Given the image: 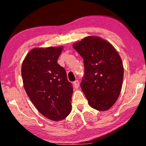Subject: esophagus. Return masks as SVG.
<instances>
[{
    "label": "esophagus",
    "mask_w": 146,
    "mask_h": 146,
    "mask_svg": "<svg viewBox=\"0 0 146 146\" xmlns=\"http://www.w3.org/2000/svg\"><path fill=\"white\" fill-rule=\"evenodd\" d=\"M73 85H74L75 88H76V89L78 88L79 86V81H78V80L75 81L74 83H73Z\"/></svg>",
    "instance_id": "1"
}]
</instances>
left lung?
I'll use <instances>...</instances> for the list:
<instances>
[{
	"label": "left lung",
	"mask_w": 146,
	"mask_h": 146,
	"mask_svg": "<svg viewBox=\"0 0 146 146\" xmlns=\"http://www.w3.org/2000/svg\"><path fill=\"white\" fill-rule=\"evenodd\" d=\"M73 46L83 59L85 72L80 85L89 105L98 111L109 110L121 90V57L110 42L98 36H87Z\"/></svg>",
	"instance_id": "obj_1"
}]
</instances>
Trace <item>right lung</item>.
<instances>
[{
    "label": "right lung",
    "mask_w": 146,
    "mask_h": 146,
    "mask_svg": "<svg viewBox=\"0 0 146 146\" xmlns=\"http://www.w3.org/2000/svg\"><path fill=\"white\" fill-rule=\"evenodd\" d=\"M63 48H35L23 63L25 91L38 111L48 119L60 121L71 111L73 85L65 69L57 63Z\"/></svg>",
    "instance_id": "obj_1"
}]
</instances>
